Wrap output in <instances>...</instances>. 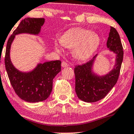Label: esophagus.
<instances>
[{
	"label": "esophagus",
	"instance_id": "obj_1",
	"mask_svg": "<svg viewBox=\"0 0 134 134\" xmlns=\"http://www.w3.org/2000/svg\"><path fill=\"white\" fill-rule=\"evenodd\" d=\"M61 66H62V67H67L69 66V65L67 62H65V61H63V62L61 63Z\"/></svg>",
	"mask_w": 134,
	"mask_h": 134
}]
</instances>
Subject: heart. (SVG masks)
<instances>
[{"mask_svg": "<svg viewBox=\"0 0 134 134\" xmlns=\"http://www.w3.org/2000/svg\"><path fill=\"white\" fill-rule=\"evenodd\" d=\"M100 37L97 34L85 28H75L66 32L60 38L61 45L69 49H73V54L79 60L89 58L98 48ZM57 51L59 46L55 45Z\"/></svg>", "mask_w": 134, "mask_h": 134, "instance_id": "1", "label": "heart"}]
</instances>
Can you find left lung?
Masks as SVG:
<instances>
[{"instance_id":"obj_1","label":"left lung","mask_w":134,"mask_h":134,"mask_svg":"<svg viewBox=\"0 0 134 134\" xmlns=\"http://www.w3.org/2000/svg\"><path fill=\"white\" fill-rule=\"evenodd\" d=\"M107 46L110 51L116 55L114 67L108 74L98 76L93 73L92 67L97 55L87 63L75 67V92L81 100L94 102L102 99L117 82L123 61L124 51L119 34L113 27H110Z\"/></svg>"}]
</instances>
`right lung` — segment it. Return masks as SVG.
Here are the masks:
<instances>
[{"mask_svg":"<svg viewBox=\"0 0 134 134\" xmlns=\"http://www.w3.org/2000/svg\"><path fill=\"white\" fill-rule=\"evenodd\" d=\"M44 18H26L22 20L8 39L4 63L7 74L16 94L24 100L37 102L47 99L52 91L53 80L61 71V61L56 60L39 63L30 72H21L10 61V51L15 36L20 34L37 35L44 24Z\"/></svg>","mask_w":134,"mask_h":134,"instance_id":"obj_1","label":"right lung"}]
</instances>
